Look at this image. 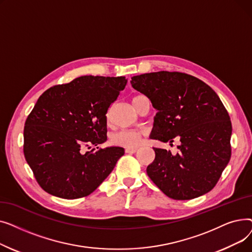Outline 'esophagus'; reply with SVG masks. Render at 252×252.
<instances>
[{"mask_svg": "<svg viewBox=\"0 0 252 252\" xmlns=\"http://www.w3.org/2000/svg\"><path fill=\"white\" fill-rule=\"evenodd\" d=\"M126 152L129 153V154H134L137 152V148H126Z\"/></svg>", "mask_w": 252, "mask_h": 252, "instance_id": "obj_1", "label": "esophagus"}]
</instances>
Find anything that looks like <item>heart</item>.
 <instances>
[{"label": "heart", "mask_w": 252, "mask_h": 252, "mask_svg": "<svg viewBox=\"0 0 252 252\" xmlns=\"http://www.w3.org/2000/svg\"><path fill=\"white\" fill-rule=\"evenodd\" d=\"M106 121L107 123L110 122V115L109 113L106 115ZM143 135L142 130L136 129H123L119 130L117 133L113 134L110 138V142L116 146H123V147H135L139 144L140 139Z\"/></svg>", "instance_id": "heart-1"}]
</instances>
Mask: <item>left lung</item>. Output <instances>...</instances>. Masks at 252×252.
Masks as SVG:
<instances>
[{"label":"left lung","mask_w":252,"mask_h":252,"mask_svg":"<svg viewBox=\"0 0 252 252\" xmlns=\"http://www.w3.org/2000/svg\"><path fill=\"white\" fill-rule=\"evenodd\" d=\"M131 86L158 111L150 138L170 145L180 138L179 153L153 148L147 175L176 200L199 197L217 185L231 158L232 124L217 93L199 78L158 71L131 77Z\"/></svg>","instance_id":"1"}]
</instances>
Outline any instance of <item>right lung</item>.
Masks as SVG:
<instances>
[{"instance_id": "add662e5", "label": "right lung", "mask_w": 252, "mask_h": 252, "mask_svg": "<svg viewBox=\"0 0 252 252\" xmlns=\"http://www.w3.org/2000/svg\"><path fill=\"white\" fill-rule=\"evenodd\" d=\"M126 82L125 76L85 75L52 87L37 99L25 122L23 152L46 192L76 199L110 175L124 148H83L107 140L106 113Z\"/></svg>"}]
</instances>
